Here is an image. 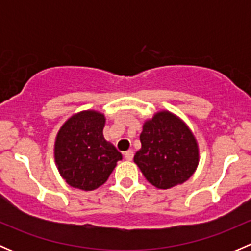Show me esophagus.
Wrapping results in <instances>:
<instances>
[{
    "instance_id": "esophagus-1",
    "label": "esophagus",
    "mask_w": 251,
    "mask_h": 251,
    "mask_svg": "<svg viewBox=\"0 0 251 251\" xmlns=\"http://www.w3.org/2000/svg\"><path fill=\"white\" fill-rule=\"evenodd\" d=\"M125 159L126 160H128V161H131L133 159V151H127L125 153Z\"/></svg>"
}]
</instances>
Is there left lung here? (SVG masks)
Instances as JSON below:
<instances>
[{"label": "left lung", "instance_id": "8db88e82", "mask_svg": "<svg viewBox=\"0 0 251 251\" xmlns=\"http://www.w3.org/2000/svg\"><path fill=\"white\" fill-rule=\"evenodd\" d=\"M142 147L135 163L147 181L159 189L186 182L199 163V148L188 126L173 113H156L143 125Z\"/></svg>", "mask_w": 251, "mask_h": 251}]
</instances>
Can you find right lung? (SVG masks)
<instances>
[{
  "mask_svg": "<svg viewBox=\"0 0 251 251\" xmlns=\"http://www.w3.org/2000/svg\"><path fill=\"white\" fill-rule=\"evenodd\" d=\"M104 124L102 113L85 110L68 119L58 131L54 160L69 186L82 191L98 188L123 159L118 149L103 137Z\"/></svg>",
  "mask_w": 251,
  "mask_h": 251,
  "instance_id": "right-lung-1",
  "label": "right lung"
}]
</instances>
